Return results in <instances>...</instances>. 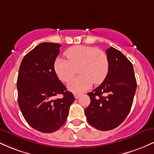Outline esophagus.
<instances>
[{
    "label": "esophagus",
    "mask_w": 154,
    "mask_h": 154,
    "mask_svg": "<svg viewBox=\"0 0 154 154\" xmlns=\"http://www.w3.org/2000/svg\"><path fill=\"white\" fill-rule=\"evenodd\" d=\"M74 95H75V98H76V99H77V98H79V95H79V93H75V94H74Z\"/></svg>",
    "instance_id": "esophagus-1"
}]
</instances>
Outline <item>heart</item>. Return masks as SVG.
<instances>
[{
	"label": "heart",
	"mask_w": 154,
	"mask_h": 154,
	"mask_svg": "<svg viewBox=\"0 0 154 154\" xmlns=\"http://www.w3.org/2000/svg\"><path fill=\"white\" fill-rule=\"evenodd\" d=\"M67 60L57 58L54 70L63 82L71 79L78 69L79 76L72 79L67 88L70 91L80 93L90 89L95 84H100L108 75L109 63L107 55L100 49L85 45L69 48L65 52Z\"/></svg>",
	"instance_id": "heart-1"
}]
</instances>
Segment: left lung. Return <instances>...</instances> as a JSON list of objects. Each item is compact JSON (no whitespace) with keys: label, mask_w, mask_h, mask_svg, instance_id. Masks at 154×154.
<instances>
[{"label":"left lung","mask_w":154,"mask_h":154,"mask_svg":"<svg viewBox=\"0 0 154 154\" xmlns=\"http://www.w3.org/2000/svg\"><path fill=\"white\" fill-rule=\"evenodd\" d=\"M106 53L109 72L103 82L88 93L91 103L85 110L90 125L101 131L113 130L123 122L137 88L133 66L128 58L113 47Z\"/></svg>","instance_id":"8db88e82"}]
</instances>
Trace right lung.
<instances>
[{
    "label": "right lung",
    "mask_w": 154,
    "mask_h": 154,
    "mask_svg": "<svg viewBox=\"0 0 154 154\" xmlns=\"http://www.w3.org/2000/svg\"><path fill=\"white\" fill-rule=\"evenodd\" d=\"M61 45L43 43L22 59L17 78L18 103L26 122L43 133L54 132L62 127L75 101L54 70V62ZM63 95L62 99L55 96Z\"/></svg>",
    "instance_id": "add662e5"
}]
</instances>
